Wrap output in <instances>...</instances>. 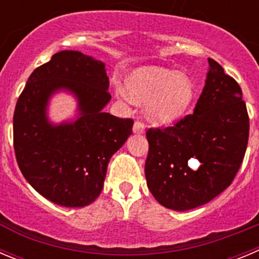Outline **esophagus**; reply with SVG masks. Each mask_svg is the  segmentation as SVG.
<instances>
[{
	"label": "esophagus",
	"mask_w": 259,
	"mask_h": 259,
	"mask_svg": "<svg viewBox=\"0 0 259 259\" xmlns=\"http://www.w3.org/2000/svg\"><path fill=\"white\" fill-rule=\"evenodd\" d=\"M145 131V124L140 120H136L134 124V134H142Z\"/></svg>",
	"instance_id": "esophagus-1"
}]
</instances>
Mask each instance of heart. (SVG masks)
Listing matches in <instances>:
<instances>
[{
    "label": "heart",
    "mask_w": 259,
    "mask_h": 259,
    "mask_svg": "<svg viewBox=\"0 0 259 259\" xmlns=\"http://www.w3.org/2000/svg\"><path fill=\"white\" fill-rule=\"evenodd\" d=\"M125 99L148 103L146 115L154 124H170L186 111L195 96V87L189 75L163 66L148 65L137 68L127 78Z\"/></svg>",
    "instance_id": "b5f03b06"
}]
</instances>
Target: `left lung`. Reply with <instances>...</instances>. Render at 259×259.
I'll list each match as a JSON object with an SVG mask.
<instances>
[{
    "label": "left lung",
    "mask_w": 259,
    "mask_h": 259,
    "mask_svg": "<svg viewBox=\"0 0 259 259\" xmlns=\"http://www.w3.org/2000/svg\"><path fill=\"white\" fill-rule=\"evenodd\" d=\"M207 79L193 114L173 127L146 132V184L163 207L194 209L209 203L236 176L249 137L241 89L217 61L208 59ZM201 165L194 171L189 160Z\"/></svg>",
    "instance_id": "8db88e82"
}]
</instances>
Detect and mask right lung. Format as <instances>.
<instances>
[{"instance_id":"add662e5","label":"right lung","mask_w":259,"mask_h":259,"mask_svg":"<svg viewBox=\"0 0 259 259\" xmlns=\"http://www.w3.org/2000/svg\"><path fill=\"white\" fill-rule=\"evenodd\" d=\"M108 89L105 64L73 50L55 54L28 78L14 113V149L23 176L47 200L80 208L100 195L109 160L134 125L104 111ZM59 92L77 101L74 120H49V101Z\"/></svg>"}]
</instances>
